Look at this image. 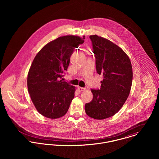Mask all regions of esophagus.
Masks as SVG:
<instances>
[{
    "instance_id": "34e87169",
    "label": "esophagus",
    "mask_w": 159,
    "mask_h": 159,
    "mask_svg": "<svg viewBox=\"0 0 159 159\" xmlns=\"http://www.w3.org/2000/svg\"><path fill=\"white\" fill-rule=\"evenodd\" d=\"M78 89L79 90V91H80V92H81V91H84L86 89L84 88H81V87H78Z\"/></svg>"
}]
</instances>
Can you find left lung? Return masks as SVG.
Wrapping results in <instances>:
<instances>
[{"label":"left lung","mask_w":159,"mask_h":159,"mask_svg":"<svg viewBox=\"0 0 159 159\" xmlns=\"http://www.w3.org/2000/svg\"><path fill=\"white\" fill-rule=\"evenodd\" d=\"M95 67L103 75L100 89H92L93 99L85 105L86 114L95 119H104L117 113L125 102L131 89L133 71L128 56L111 41L91 35Z\"/></svg>","instance_id":"left-lung-1"}]
</instances>
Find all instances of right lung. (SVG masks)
Returning <instances> with one entry per match:
<instances>
[{
  "mask_svg": "<svg viewBox=\"0 0 159 159\" xmlns=\"http://www.w3.org/2000/svg\"><path fill=\"white\" fill-rule=\"evenodd\" d=\"M85 36L61 37L46 45L36 55L27 76V88L37 111L46 117L57 119L68 111L75 88L61 80L67 70L75 49Z\"/></svg>",
  "mask_w": 159,
  "mask_h": 159,
  "instance_id": "1",
  "label": "right lung"
}]
</instances>
